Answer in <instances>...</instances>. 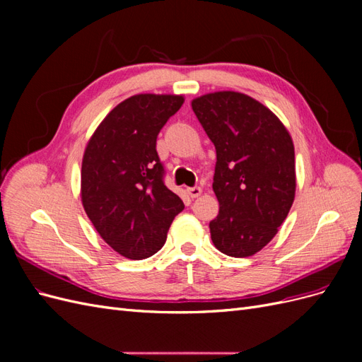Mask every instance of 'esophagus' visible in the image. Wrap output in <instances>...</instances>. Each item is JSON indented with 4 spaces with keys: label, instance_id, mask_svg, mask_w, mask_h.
<instances>
[{
    "label": "esophagus",
    "instance_id": "obj_1",
    "mask_svg": "<svg viewBox=\"0 0 362 362\" xmlns=\"http://www.w3.org/2000/svg\"><path fill=\"white\" fill-rule=\"evenodd\" d=\"M187 194L190 196V198H199V196L202 194V189L201 187H189Z\"/></svg>",
    "mask_w": 362,
    "mask_h": 362
}]
</instances>
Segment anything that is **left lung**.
I'll list each match as a JSON object with an SVG mask.
<instances>
[{
    "label": "left lung",
    "instance_id": "1",
    "mask_svg": "<svg viewBox=\"0 0 362 362\" xmlns=\"http://www.w3.org/2000/svg\"><path fill=\"white\" fill-rule=\"evenodd\" d=\"M192 108L216 146L213 243L228 257L255 255L278 234L294 201L293 139L275 113L245 93H206Z\"/></svg>",
    "mask_w": 362,
    "mask_h": 362
}]
</instances>
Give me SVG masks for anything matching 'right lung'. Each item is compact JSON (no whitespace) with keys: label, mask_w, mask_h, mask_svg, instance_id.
Segmentation results:
<instances>
[{"label":"right lung","mask_w":362,"mask_h":362,"mask_svg":"<svg viewBox=\"0 0 362 362\" xmlns=\"http://www.w3.org/2000/svg\"><path fill=\"white\" fill-rule=\"evenodd\" d=\"M184 104L182 95L139 93L117 104L87 141L81 163V204L104 242L128 259H144L166 243L184 210L163 182L156 144L160 129Z\"/></svg>","instance_id":"right-lung-1"}]
</instances>
